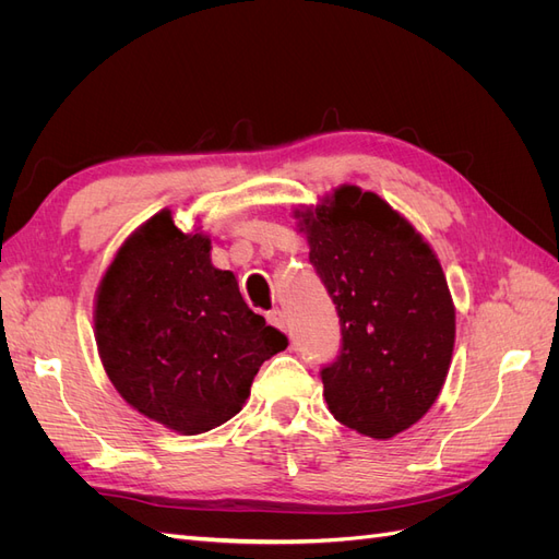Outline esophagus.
<instances>
[{
  "instance_id": "esophagus-1",
  "label": "esophagus",
  "mask_w": 559,
  "mask_h": 559,
  "mask_svg": "<svg viewBox=\"0 0 559 559\" xmlns=\"http://www.w3.org/2000/svg\"><path fill=\"white\" fill-rule=\"evenodd\" d=\"M265 319H267V324L270 326H275V329H286V317H284V312L282 310H270L267 314H265Z\"/></svg>"
}]
</instances>
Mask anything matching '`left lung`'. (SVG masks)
I'll list each match as a JSON object with an SVG mask.
<instances>
[{
  "mask_svg": "<svg viewBox=\"0 0 559 559\" xmlns=\"http://www.w3.org/2000/svg\"><path fill=\"white\" fill-rule=\"evenodd\" d=\"M302 224L341 317V349L319 370L329 411L384 441L415 425L445 382L454 306L443 267L401 214L357 186L337 189Z\"/></svg>",
  "mask_w": 559,
  "mask_h": 559,
  "instance_id": "obj_1",
  "label": "left lung"
}]
</instances>
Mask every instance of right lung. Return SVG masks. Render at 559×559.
Returning <instances> with one entry per match:
<instances>
[{"label":"right lung","instance_id":"obj_1","mask_svg":"<svg viewBox=\"0 0 559 559\" xmlns=\"http://www.w3.org/2000/svg\"><path fill=\"white\" fill-rule=\"evenodd\" d=\"M210 249L170 212L151 216L116 253L95 306L97 349L118 394L186 436L238 415L261 364L289 345L249 310Z\"/></svg>","mask_w":559,"mask_h":559}]
</instances>
